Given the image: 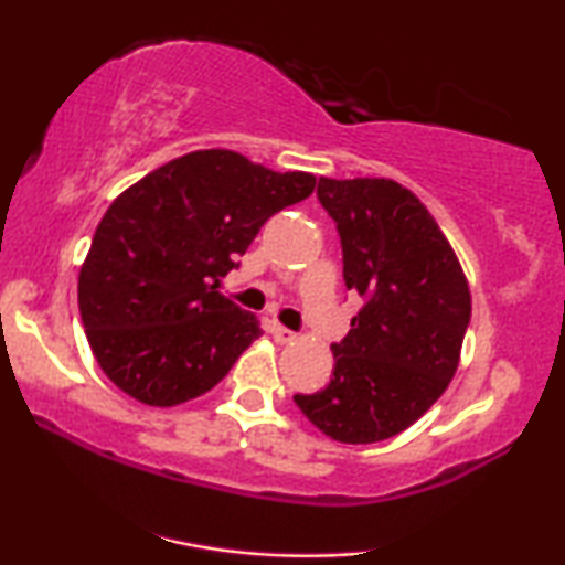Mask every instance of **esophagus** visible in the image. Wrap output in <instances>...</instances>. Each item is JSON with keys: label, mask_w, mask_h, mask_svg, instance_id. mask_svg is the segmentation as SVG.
Segmentation results:
<instances>
[{"label": "esophagus", "mask_w": 565, "mask_h": 565, "mask_svg": "<svg viewBox=\"0 0 565 565\" xmlns=\"http://www.w3.org/2000/svg\"><path fill=\"white\" fill-rule=\"evenodd\" d=\"M269 334H273L275 342H280V344H288L296 339V331L285 329V327H280V323H269Z\"/></svg>", "instance_id": "obj_1"}]
</instances>
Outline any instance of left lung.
<instances>
[{
    "mask_svg": "<svg viewBox=\"0 0 565 565\" xmlns=\"http://www.w3.org/2000/svg\"><path fill=\"white\" fill-rule=\"evenodd\" d=\"M316 195L337 223L347 290L365 303L331 344L329 385L292 401L337 443H381L452 381L470 323L468 280L437 221L398 182L319 177Z\"/></svg>",
    "mask_w": 565,
    "mask_h": 565,
    "instance_id": "8db88e82",
    "label": "left lung"
}]
</instances>
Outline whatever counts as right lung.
Instances as JSON below:
<instances>
[{
	"label": "right lung",
	"mask_w": 565,
	"mask_h": 565,
	"mask_svg": "<svg viewBox=\"0 0 565 565\" xmlns=\"http://www.w3.org/2000/svg\"><path fill=\"white\" fill-rule=\"evenodd\" d=\"M308 172L226 149L192 151L113 200L79 273V313L103 373L130 398L177 406L218 385L262 334L218 292L267 218L306 200Z\"/></svg>",
	"instance_id": "1"
}]
</instances>
